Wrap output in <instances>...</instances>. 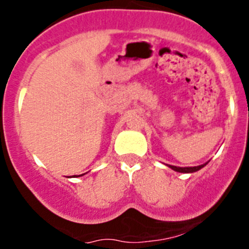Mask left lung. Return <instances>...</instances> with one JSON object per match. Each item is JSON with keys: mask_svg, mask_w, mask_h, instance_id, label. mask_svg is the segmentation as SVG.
I'll return each instance as SVG.
<instances>
[{"mask_svg": "<svg viewBox=\"0 0 249 249\" xmlns=\"http://www.w3.org/2000/svg\"><path fill=\"white\" fill-rule=\"evenodd\" d=\"M208 163V162H206V163L201 164V166H196V167H177V166H171V164H167V166L169 167V168H172L173 171H176V172H181V173H193V172H197V171H199L201 168H203L206 164Z\"/></svg>", "mask_w": 249, "mask_h": 249, "instance_id": "8db88e82", "label": "left lung"}]
</instances>
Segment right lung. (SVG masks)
I'll return each mask as SVG.
<instances>
[{
    "label": "right lung",
    "instance_id": "add662e5",
    "mask_svg": "<svg viewBox=\"0 0 249 249\" xmlns=\"http://www.w3.org/2000/svg\"><path fill=\"white\" fill-rule=\"evenodd\" d=\"M81 176H82V175H81ZM74 177H77V176H74Z\"/></svg>",
    "mask_w": 249,
    "mask_h": 249
}]
</instances>
